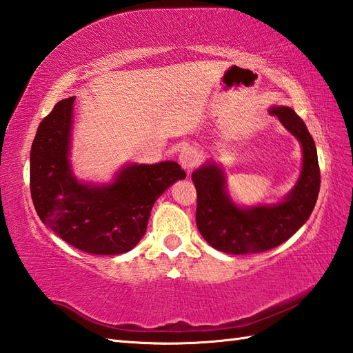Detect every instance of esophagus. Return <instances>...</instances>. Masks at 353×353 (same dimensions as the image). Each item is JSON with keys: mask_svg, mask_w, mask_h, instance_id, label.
<instances>
[{"mask_svg": "<svg viewBox=\"0 0 353 353\" xmlns=\"http://www.w3.org/2000/svg\"><path fill=\"white\" fill-rule=\"evenodd\" d=\"M178 160L187 172H190L194 166H196V163L199 161V154H198L196 150H194V148H190V146L184 148V150L179 152Z\"/></svg>", "mask_w": 353, "mask_h": 353, "instance_id": "obj_1", "label": "esophagus"}]
</instances>
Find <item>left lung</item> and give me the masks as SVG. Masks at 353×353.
Instances as JSON below:
<instances>
[{"mask_svg": "<svg viewBox=\"0 0 353 353\" xmlns=\"http://www.w3.org/2000/svg\"><path fill=\"white\" fill-rule=\"evenodd\" d=\"M281 123L302 145V170L293 190L272 205L243 208L225 189L222 168L205 163L192 174L196 187V225L210 246L225 254L264 252L288 240L308 221L320 190L317 150L307 125L290 107H272Z\"/></svg>", "mask_w": 353, "mask_h": 353, "instance_id": "obj_1", "label": "left lung"}]
</instances>
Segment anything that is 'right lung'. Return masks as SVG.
I'll return each instance as SVG.
<instances>
[{
	"label": "right lung",
	"instance_id": "1",
	"mask_svg": "<svg viewBox=\"0 0 353 353\" xmlns=\"http://www.w3.org/2000/svg\"><path fill=\"white\" fill-rule=\"evenodd\" d=\"M75 97L54 105L30 152V190L41 221L69 245L95 255L125 254L145 236L155 201L185 178L175 161L127 164L110 184L78 181L69 163Z\"/></svg>",
	"mask_w": 353,
	"mask_h": 353
}]
</instances>
